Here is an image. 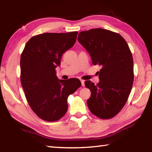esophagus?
<instances>
[{
  "instance_id": "esophagus-1",
  "label": "esophagus",
  "mask_w": 152,
  "mask_h": 152,
  "mask_svg": "<svg viewBox=\"0 0 152 152\" xmlns=\"http://www.w3.org/2000/svg\"><path fill=\"white\" fill-rule=\"evenodd\" d=\"M80 81H81L82 86H85V83H84L85 81H84V80H80Z\"/></svg>"
}]
</instances>
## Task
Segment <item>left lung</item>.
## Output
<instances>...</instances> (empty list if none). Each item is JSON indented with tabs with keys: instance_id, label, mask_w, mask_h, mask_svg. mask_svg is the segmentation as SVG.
Returning a JSON list of instances; mask_svg holds the SVG:
<instances>
[{
	"instance_id": "obj_1",
	"label": "left lung",
	"mask_w": 152,
	"mask_h": 152,
	"mask_svg": "<svg viewBox=\"0 0 152 152\" xmlns=\"http://www.w3.org/2000/svg\"><path fill=\"white\" fill-rule=\"evenodd\" d=\"M78 40L101 66L100 82L90 80L85 86L91 95L87 101L89 110L101 119L117 115L127 102L134 81L133 59L127 42L120 34L97 28L80 32Z\"/></svg>"
}]
</instances>
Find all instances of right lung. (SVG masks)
Masks as SVG:
<instances>
[{"instance_id": "obj_1", "label": "right lung", "mask_w": 152, "mask_h": 152, "mask_svg": "<svg viewBox=\"0 0 152 152\" xmlns=\"http://www.w3.org/2000/svg\"><path fill=\"white\" fill-rule=\"evenodd\" d=\"M78 32L46 33L30 38L20 59V80L25 97L38 117L46 121L63 118L67 99L82 83L77 78L59 80L56 68L63 54L76 42Z\"/></svg>"}]
</instances>
